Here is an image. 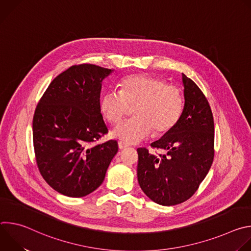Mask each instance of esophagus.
<instances>
[{
  "instance_id": "1",
  "label": "esophagus",
  "mask_w": 251,
  "mask_h": 251,
  "mask_svg": "<svg viewBox=\"0 0 251 251\" xmlns=\"http://www.w3.org/2000/svg\"><path fill=\"white\" fill-rule=\"evenodd\" d=\"M118 147H119V149H120V150H123V149L128 148V147H129V145H128V144H126V143L122 142V141H119V142H118Z\"/></svg>"
}]
</instances>
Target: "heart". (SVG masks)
<instances>
[{"mask_svg": "<svg viewBox=\"0 0 251 251\" xmlns=\"http://www.w3.org/2000/svg\"><path fill=\"white\" fill-rule=\"evenodd\" d=\"M121 89L106 91L99 107L104 118L119 123L133 108L135 117L115 127L113 137L132 144L148 137L170 132L184 110V94L174 84L149 75H131L121 80Z\"/></svg>", "mask_w": 251, "mask_h": 251, "instance_id": "1", "label": "heart"}]
</instances>
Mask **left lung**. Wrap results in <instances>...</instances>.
<instances>
[{
	"label": "left lung",
	"instance_id": "1",
	"mask_svg": "<svg viewBox=\"0 0 251 251\" xmlns=\"http://www.w3.org/2000/svg\"><path fill=\"white\" fill-rule=\"evenodd\" d=\"M185 106L176 125L154 149L165 155H152L139 148L138 183L148 198L162 205H175L189 200L208 173L214 156V124L207 99L199 86L183 75Z\"/></svg>",
	"mask_w": 251,
	"mask_h": 251
}]
</instances>
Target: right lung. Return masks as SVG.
<instances>
[{
    "mask_svg": "<svg viewBox=\"0 0 251 251\" xmlns=\"http://www.w3.org/2000/svg\"><path fill=\"white\" fill-rule=\"evenodd\" d=\"M111 69L83 63L57 75L32 119L34 156L45 181L56 192L81 198L95 191L118 152V143L96 141L108 133L100 112L102 80Z\"/></svg>",
    "mask_w": 251,
    "mask_h": 251,
    "instance_id": "obj_1",
    "label": "right lung"
}]
</instances>
